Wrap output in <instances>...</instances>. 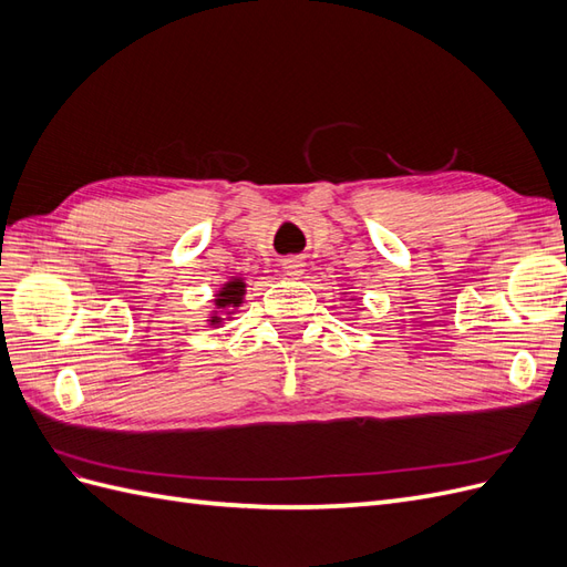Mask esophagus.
I'll return each instance as SVG.
<instances>
[{
	"label": "esophagus",
	"mask_w": 567,
	"mask_h": 567,
	"mask_svg": "<svg viewBox=\"0 0 567 567\" xmlns=\"http://www.w3.org/2000/svg\"><path fill=\"white\" fill-rule=\"evenodd\" d=\"M281 267L286 271V277H290V279H300L302 271H305V262L300 260V257H286Z\"/></svg>",
	"instance_id": "34e87169"
}]
</instances>
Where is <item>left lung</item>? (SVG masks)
<instances>
[{
  "instance_id": "left-lung-1",
  "label": "left lung",
  "mask_w": 567,
  "mask_h": 567,
  "mask_svg": "<svg viewBox=\"0 0 567 567\" xmlns=\"http://www.w3.org/2000/svg\"><path fill=\"white\" fill-rule=\"evenodd\" d=\"M342 296H346V293H342ZM350 300H357V298H354V296H352V298H350Z\"/></svg>"
}]
</instances>
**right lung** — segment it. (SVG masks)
Instances as JSON below:
<instances>
[{
    "mask_svg": "<svg viewBox=\"0 0 567 567\" xmlns=\"http://www.w3.org/2000/svg\"><path fill=\"white\" fill-rule=\"evenodd\" d=\"M246 288H248V284L244 277H229L225 284H221L215 290V298H213L215 310L205 317L208 326L219 329V326H225L229 319H234V312L244 305Z\"/></svg>",
    "mask_w": 567,
    "mask_h": 567,
    "instance_id": "add662e5",
    "label": "right lung"
}]
</instances>
